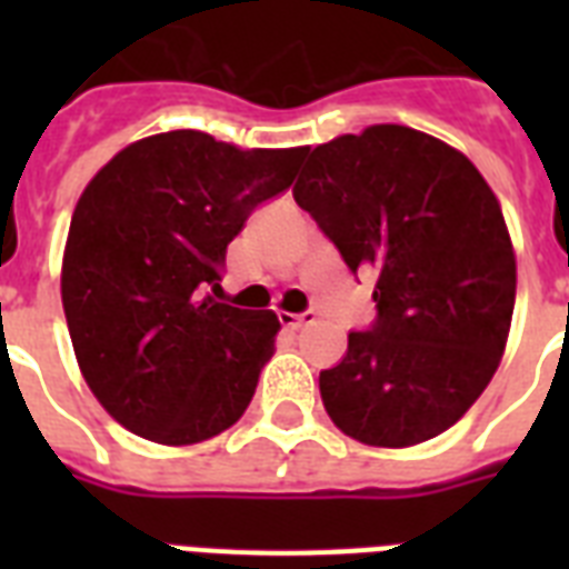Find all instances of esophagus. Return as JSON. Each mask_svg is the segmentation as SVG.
Masks as SVG:
<instances>
[{
  "mask_svg": "<svg viewBox=\"0 0 569 569\" xmlns=\"http://www.w3.org/2000/svg\"><path fill=\"white\" fill-rule=\"evenodd\" d=\"M316 321V312H301V316H295V312H280V325L283 328H303V325H312Z\"/></svg>",
  "mask_w": 569,
  "mask_h": 569,
  "instance_id": "1",
  "label": "esophagus"
}]
</instances>
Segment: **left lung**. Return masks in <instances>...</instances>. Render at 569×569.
<instances>
[{"mask_svg": "<svg viewBox=\"0 0 569 569\" xmlns=\"http://www.w3.org/2000/svg\"><path fill=\"white\" fill-rule=\"evenodd\" d=\"M351 271H375L378 319L319 375L339 431L407 449L458 422L499 369L517 257L502 206L467 156L398 123L319 144L295 182Z\"/></svg>", "mask_w": 569, "mask_h": 569, "instance_id": "left-lung-1", "label": "left lung"}]
</instances>
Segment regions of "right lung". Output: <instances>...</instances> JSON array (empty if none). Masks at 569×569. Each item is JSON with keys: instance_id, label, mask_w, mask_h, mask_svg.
<instances>
[{"instance_id": "add662e5", "label": "right lung", "mask_w": 569, "mask_h": 569, "mask_svg": "<svg viewBox=\"0 0 569 569\" xmlns=\"http://www.w3.org/2000/svg\"><path fill=\"white\" fill-rule=\"evenodd\" d=\"M303 156L173 129L123 147L84 186L61 303L84 383L127 431L194 446L248 410L280 321L206 289L248 214L292 186Z\"/></svg>"}]
</instances>
